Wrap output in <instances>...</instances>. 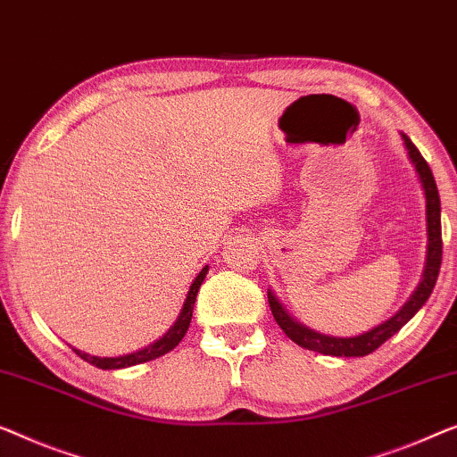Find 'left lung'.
Returning <instances> with one entry per match:
<instances>
[{"instance_id": "1", "label": "left lung", "mask_w": 457, "mask_h": 457, "mask_svg": "<svg viewBox=\"0 0 457 457\" xmlns=\"http://www.w3.org/2000/svg\"><path fill=\"white\" fill-rule=\"evenodd\" d=\"M402 140H404V146L408 150L410 161H412L416 173H419V179L422 183V191H425L427 200V262L425 270H422V278L419 287L410 299L404 303L398 313L389 317L387 321H383L381 326H377L369 332L354 336V338H336V336H326L320 332H313L299 323L293 317L288 315V311L282 307V303L276 299L272 290H268V301L270 309H272V315L278 326L282 328V332L288 336L295 344H299L301 348L313 350V353L320 354H329V356H365L371 354L373 350L381 346L383 342L392 338L394 334H398L406 323L412 320L422 305H425L428 296H431L435 282H437L439 268H441V255H443V243H441V202H439V191L437 183H435V177L428 169L425 158L420 156L419 148L410 142L406 134H402Z\"/></svg>"}]
</instances>
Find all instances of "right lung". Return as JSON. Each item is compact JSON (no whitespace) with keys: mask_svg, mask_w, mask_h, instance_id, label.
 I'll use <instances>...</instances> for the list:
<instances>
[{"mask_svg":"<svg viewBox=\"0 0 457 457\" xmlns=\"http://www.w3.org/2000/svg\"><path fill=\"white\" fill-rule=\"evenodd\" d=\"M208 274V266L202 270L200 274L195 276L194 284L189 287V293H187V299L183 303V309L179 317H177V321L170 326V329L167 334L162 336V338H158L156 342L148 344L146 348L137 350V353H131V354H123V356H113V359H109V356H90L82 353V350H76L74 353L84 359L86 362H90V365H95L98 369H123V367H134V365H140V362H148V361H154L158 356L167 354L173 350L177 344L183 340L185 332H187L189 323H191V315H194V305H195V296H197V290H200L204 278Z\"/></svg>","mask_w":457,"mask_h":457,"instance_id":"1","label":"right lung"}]
</instances>
